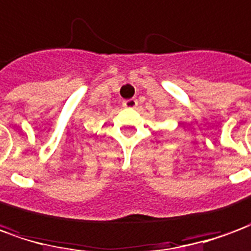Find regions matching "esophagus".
Wrapping results in <instances>:
<instances>
[{
  "label": "esophagus",
  "instance_id": "1",
  "mask_svg": "<svg viewBox=\"0 0 251 251\" xmlns=\"http://www.w3.org/2000/svg\"><path fill=\"white\" fill-rule=\"evenodd\" d=\"M122 104H124L125 107H127V109H134L137 104H138V100L134 98L126 99V100H124V102H122Z\"/></svg>",
  "mask_w": 251,
  "mask_h": 251
}]
</instances>
